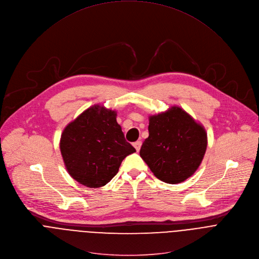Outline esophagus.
I'll list each match as a JSON object with an SVG mask.
<instances>
[{"label":"esophagus","mask_w":259,"mask_h":259,"mask_svg":"<svg viewBox=\"0 0 259 259\" xmlns=\"http://www.w3.org/2000/svg\"><path fill=\"white\" fill-rule=\"evenodd\" d=\"M141 144H142V143H141V141H136V142H134V143H133V146H134V148L136 149V151H137V152L140 150Z\"/></svg>","instance_id":"1"}]
</instances>
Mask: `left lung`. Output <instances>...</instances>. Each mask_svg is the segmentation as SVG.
<instances>
[{
    "label": "left lung",
    "instance_id": "obj_1",
    "mask_svg": "<svg viewBox=\"0 0 259 259\" xmlns=\"http://www.w3.org/2000/svg\"><path fill=\"white\" fill-rule=\"evenodd\" d=\"M148 137L140 156L153 175L167 184L182 183L198 169L207 147L201 123L179 106L148 117Z\"/></svg>",
    "mask_w": 259,
    "mask_h": 259
}]
</instances>
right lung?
<instances>
[{"label":"right lung","mask_w":259,"mask_h":259,"mask_svg":"<svg viewBox=\"0 0 259 259\" xmlns=\"http://www.w3.org/2000/svg\"><path fill=\"white\" fill-rule=\"evenodd\" d=\"M60 150L68 174L81 185L99 188L118 173L123 159L135 152L117 122V111L94 105L63 130Z\"/></svg>","instance_id":"1"}]
</instances>
